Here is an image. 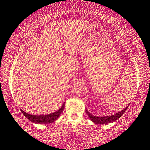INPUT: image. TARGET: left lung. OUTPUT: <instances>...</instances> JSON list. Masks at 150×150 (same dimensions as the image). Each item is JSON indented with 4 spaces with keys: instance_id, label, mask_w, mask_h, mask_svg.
<instances>
[{
    "instance_id": "obj_1",
    "label": "left lung",
    "mask_w": 150,
    "mask_h": 150,
    "mask_svg": "<svg viewBox=\"0 0 150 150\" xmlns=\"http://www.w3.org/2000/svg\"><path fill=\"white\" fill-rule=\"evenodd\" d=\"M127 106L125 109L122 110L121 111H119L117 113H115L114 115H109V116H103V117H98V116H95V115H92V113L88 112L87 109H86V113H87L88 116H89L90 119L92 120L94 123L97 124H107L109 123H112V122L116 121L117 120L119 119V118L123 115V113L125 112L126 109L128 108Z\"/></svg>"
}]
</instances>
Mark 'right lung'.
I'll return each mask as SVG.
<instances>
[{
  "label": "right lung",
  "mask_w": 150,
  "mask_h": 150,
  "mask_svg": "<svg viewBox=\"0 0 150 150\" xmlns=\"http://www.w3.org/2000/svg\"><path fill=\"white\" fill-rule=\"evenodd\" d=\"M64 103L62 105V106L60 107V109H59L58 111H56V112L52 113L50 114L47 115H34L29 114L28 113H26L25 111L21 109L23 114L25 117L30 120V122H33V123L36 124H50L54 122V121L58 119L59 116L61 115L62 111L64 110Z\"/></svg>",
  "instance_id": "add662e5"
}]
</instances>
